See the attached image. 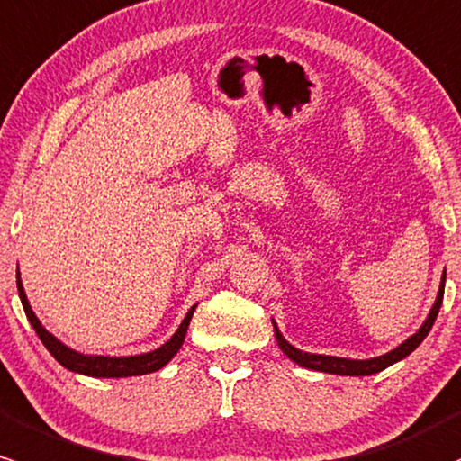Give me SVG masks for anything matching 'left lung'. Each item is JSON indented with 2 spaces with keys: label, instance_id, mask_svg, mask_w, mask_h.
<instances>
[{
  "label": "left lung",
  "instance_id": "1",
  "mask_svg": "<svg viewBox=\"0 0 461 461\" xmlns=\"http://www.w3.org/2000/svg\"><path fill=\"white\" fill-rule=\"evenodd\" d=\"M444 282H447V271H444L442 282H439L436 304H433L431 312H429V317L424 320L422 326H420V330L416 332V335H411L407 339V341H402L401 346L393 348L392 352L381 354V357L366 358V361H354V358H341V357H328V354L302 352V350H297L295 346H291V343H288L286 339L282 337V332L277 330L276 323H273V328H276L277 346H280V350L285 352L286 357L291 358V361H295L297 366H302V367H308V370L326 372V374H339V376H370V374H376V372L385 370V367H389V366H393V363L402 361L404 357H409V354L416 350L420 343L424 341V337L429 335V330H431L433 323H436L439 306H442Z\"/></svg>",
  "mask_w": 461,
  "mask_h": 461
}]
</instances>
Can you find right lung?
<instances>
[{
    "instance_id": "obj_1",
    "label": "right lung",
    "mask_w": 461,
    "mask_h": 461,
    "mask_svg": "<svg viewBox=\"0 0 461 461\" xmlns=\"http://www.w3.org/2000/svg\"><path fill=\"white\" fill-rule=\"evenodd\" d=\"M17 291L19 297H22V304L25 311V317L28 321L32 323L34 332H37L39 339L43 341V346L48 348V352L52 354L54 358L60 363L63 367L72 370L76 374H85V376H95V378H124V376H140V374H150L161 370L170 358L179 352L181 343H184L185 332H188L190 320L194 315V308L192 306L185 315V320L181 321V326L176 328V332L168 341L164 343L161 348H157L153 352H146V354H135V357H91V354H80L68 348L65 343H60L52 332H48L41 326V321L37 320V315L32 312L30 308L28 297H25L23 285L19 280V271H17Z\"/></svg>"
}]
</instances>
